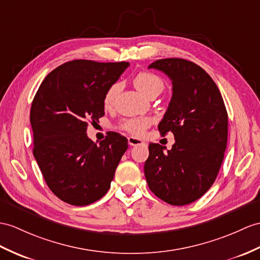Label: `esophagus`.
<instances>
[{
    "instance_id": "obj_1",
    "label": "esophagus",
    "mask_w": 260,
    "mask_h": 260,
    "mask_svg": "<svg viewBox=\"0 0 260 260\" xmlns=\"http://www.w3.org/2000/svg\"><path fill=\"white\" fill-rule=\"evenodd\" d=\"M128 141H129V144L132 145V147H135V145H143V144H145L142 140H140V139H137V138H134V137L128 138Z\"/></svg>"
}]
</instances>
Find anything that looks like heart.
Here are the masks:
<instances>
[{"label":"heart","instance_id":"b5f03b06","mask_svg":"<svg viewBox=\"0 0 260 260\" xmlns=\"http://www.w3.org/2000/svg\"><path fill=\"white\" fill-rule=\"evenodd\" d=\"M134 84L145 96L151 98L159 96L164 89L163 80L159 76L150 72H140L134 77ZM120 90L119 84H112L108 87L104 94V106L109 109L115 105V101ZM151 121L147 118H131L126 119L121 123V129L134 136H141L145 129L150 125Z\"/></svg>","mask_w":260,"mask_h":260}]
</instances>
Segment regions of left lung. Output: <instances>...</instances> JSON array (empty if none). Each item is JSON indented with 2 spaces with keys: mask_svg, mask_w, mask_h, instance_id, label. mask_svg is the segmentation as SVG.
Listing matches in <instances>:
<instances>
[{
  "mask_svg": "<svg viewBox=\"0 0 260 260\" xmlns=\"http://www.w3.org/2000/svg\"><path fill=\"white\" fill-rule=\"evenodd\" d=\"M149 68L172 81V98L157 128L161 136L172 132L175 143L168 151L150 143L144 175L157 198L183 206L203 196L216 179L226 150L229 116L216 84L199 65L166 58Z\"/></svg>",
  "mask_w": 260,
  "mask_h": 260,
  "instance_id": "8db88e82",
  "label": "left lung"
}]
</instances>
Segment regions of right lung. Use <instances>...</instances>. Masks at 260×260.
Wrapping results in <instances>:
<instances>
[{"instance_id":"1","label":"right lung","mask_w":260,"mask_h":260,"mask_svg":"<svg viewBox=\"0 0 260 260\" xmlns=\"http://www.w3.org/2000/svg\"><path fill=\"white\" fill-rule=\"evenodd\" d=\"M129 65L65 62L46 76L33 99V153L50 191L68 204L86 206L103 198L128 149L126 138L117 132L97 144L86 131L88 122L105 115L104 94Z\"/></svg>"}]
</instances>
